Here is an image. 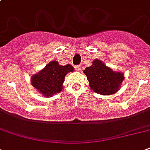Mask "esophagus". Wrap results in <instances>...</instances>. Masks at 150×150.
Wrapping results in <instances>:
<instances>
[{
	"label": "esophagus",
	"mask_w": 150,
	"mask_h": 150,
	"mask_svg": "<svg viewBox=\"0 0 150 150\" xmlns=\"http://www.w3.org/2000/svg\"><path fill=\"white\" fill-rule=\"evenodd\" d=\"M75 70L78 71H80L82 70V67H81V65L75 66Z\"/></svg>",
	"instance_id": "esophagus-1"
}]
</instances>
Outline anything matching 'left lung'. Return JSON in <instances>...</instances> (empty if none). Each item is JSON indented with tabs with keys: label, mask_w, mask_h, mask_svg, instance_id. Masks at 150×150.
<instances>
[{
	"label": "left lung",
	"mask_w": 150,
	"mask_h": 150,
	"mask_svg": "<svg viewBox=\"0 0 150 150\" xmlns=\"http://www.w3.org/2000/svg\"><path fill=\"white\" fill-rule=\"evenodd\" d=\"M84 73L91 89L102 95L115 93L124 80L122 73L113 71L100 60H94L93 65L87 67Z\"/></svg>",
	"instance_id": "left-lung-1"
}]
</instances>
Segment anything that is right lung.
I'll use <instances>...</instances> for the list:
<instances>
[{
  "instance_id": "1",
  "label": "right lung",
  "mask_w": 150,
  "mask_h": 150,
  "mask_svg": "<svg viewBox=\"0 0 150 150\" xmlns=\"http://www.w3.org/2000/svg\"><path fill=\"white\" fill-rule=\"evenodd\" d=\"M73 71L74 68L70 64L62 66L57 61H53L40 72L32 76V85L40 93L49 97L61 91L66 74Z\"/></svg>"
}]
</instances>
